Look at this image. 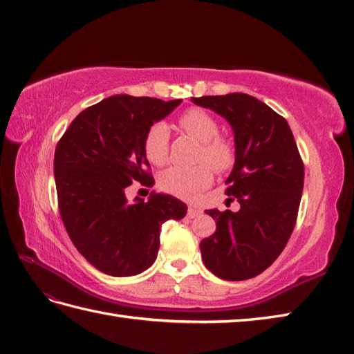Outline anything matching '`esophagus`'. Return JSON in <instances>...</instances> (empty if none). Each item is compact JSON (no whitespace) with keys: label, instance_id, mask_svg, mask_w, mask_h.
Segmentation results:
<instances>
[{"label":"esophagus","instance_id":"esophagus-1","mask_svg":"<svg viewBox=\"0 0 354 354\" xmlns=\"http://www.w3.org/2000/svg\"><path fill=\"white\" fill-rule=\"evenodd\" d=\"M200 209H197V207H189L187 209V216L189 218H195V216H198L200 215Z\"/></svg>","mask_w":354,"mask_h":354}]
</instances>
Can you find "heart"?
Returning a JSON list of instances; mask_svg holds the SVG:
<instances>
[{"mask_svg":"<svg viewBox=\"0 0 354 354\" xmlns=\"http://www.w3.org/2000/svg\"><path fill=\"white\" fill-rule=\"evenodd\" d=\"M178 124L201 142V150L197 157L201 163L195 167H171L165 169L159 177V186L162 191L174 197L192 201L203 189L210 186L214 180L212 167L216 172H225L233 167L236 159V148L230 138L219 135L218 121L204 109H187L180 115ZM168 125L162 121L154 122L144 136V153L147 159L154 165H163L168 159Z\"/></svg>","mask_w":354,"mask_h":354,"instance_id":"heart-1","label":"heart"}]
</instances>
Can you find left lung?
I'll list each match as a JSON object with an SVG mask.
<instances>
[{
  "label": "left lung",
  "instance_id": "obj_1",
  "mask_svg": "<svg viewBox=\"0 0 354 354\" xmlns=\"http://www.w3.org/2000/svg\"><path fill=\"white\" fill-rule=\"evenodd\" d=\"M192 101L232 125L236 159L225 194L241 204L238 212L206 210L216 230L200 243L203 262L219 279H253L280 256L295 227L304 183L301 156L285 118L257 98L233 92Z\"/></svg>",
  "mask_w": 354,
  "mask_h": 354
}]
</instances>
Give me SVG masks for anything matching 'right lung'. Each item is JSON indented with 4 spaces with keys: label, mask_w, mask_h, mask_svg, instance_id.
Wrapping results in <instances>:
<instances>
[{
    "label": "right lung",
    "mask_w": 354,
    "mask_h": 354,
    "mask_svg": "<svg viewBox=\"0 0 354 354\" xmlns=\"http://www.w3.org/2000/svg\"><path fill=\"white\" fill-rule=\"evenodd\" d=\"M182 100L113 95L75 116L54 153V178L62 221L86 261L113 277L150 268L160 227L182 219L187 206L172 195L151 194L129 203L125 187L154 178L144 136Z\"/></svg>",
    "instance_id": "obj_1"
}]
</instances>
